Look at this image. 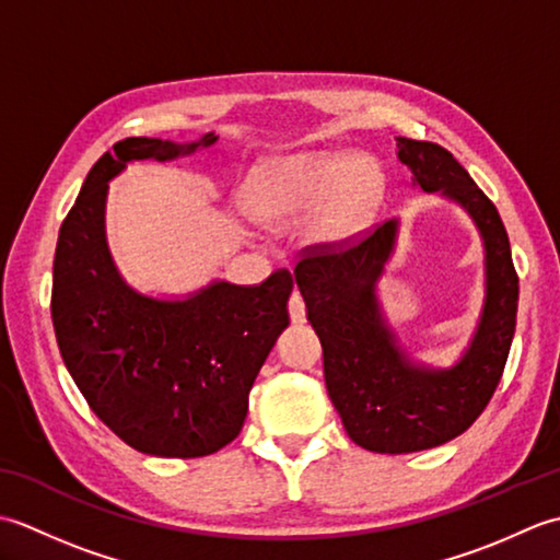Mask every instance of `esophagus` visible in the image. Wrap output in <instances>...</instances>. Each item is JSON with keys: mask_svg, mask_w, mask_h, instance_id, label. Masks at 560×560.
<instances>
[{"mask_svg": "<svg viewBox=\"0 0 560 560\" xmlns=\"http://www.w3.org/2000/svg\"><path fill=\"white\" fill-rule=\"evenodd\" d=\"M289 315L293 325H303L305 323V303L301 299V293H293L289 299Z\"/></svg>", "mask_w": 560, "mask_h": 560, "instance_id": "obj_1", "label": "esophagus"}]
</instances>
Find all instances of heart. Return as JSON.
Returning <instances> with one entry per match:
<instances>
[{
    "label": "heart",
    "mask_w": 560,
    "mask_h": 560,
    "mask_svg": "<svg viewBox=\"0 0 560 560\" xmlns=\"http://www.w3.org/2000/svg\"><path fill=\"white\" fill-rule=\"evenodd\" d=\"M383 195L385 175L373 161L351 151H317L261 165L247 189V207L257 221L283 225L327 201L315 235L337 245L368 229Z\"/></svg>",
    "instance_id": "b5f03b06"
}]
</instances>
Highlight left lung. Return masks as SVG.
<instances>
[{"label":"left lung","mask_w":560,"mask_h":560,"mask_svg":"<svg viewBox=\"0 0 560 560\" xmlns=\"http://www.w3.org/2000/svg\"><path fill=\"white\" fill-rule=\"evenodd\" d=\"M397 149L413 185L455 199L481 233L486 299L462 359L443 371L411 363L385 323L375 283L395 249L397 219L349 247L307 253L293 271L323 343L329 399L353 443L383 455L438 447L479 419L501 383L520 295L510 241L493 201L440 144L399 137Z\"/></svg>","instance_id":"8db88e82"}]
</instances>
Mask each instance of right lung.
Segmentation results:
<instances>
[{"label":"right lung","mask_w":560,"mask_h":560,"mask_svg":"<svg viewBox=\"0 0 560 560\" xmlns=\"http://www.w3.org/2000/svg\"><path fill=\"white\" fill-rule=\"evenodd\" d=\"M217 139L117 141L89 171L57 237L50 311L59 353L93 413L144 455L207 457L235 440L259 368L289 327L287 269L257 287L213 281L183 301H161L129 287L113 261V177L129 161H173Z\"/></svg>","instance_id":"1"}]
</instances>
